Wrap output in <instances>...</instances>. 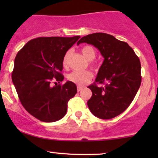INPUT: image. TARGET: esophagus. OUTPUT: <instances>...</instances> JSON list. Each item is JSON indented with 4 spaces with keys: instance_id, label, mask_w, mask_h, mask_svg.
<instances>
[{
    "instance_id": "obj_1",
    "label": "esophagus",
    "mask_w": 158,
    "mask_h": 158,
    "mask_svg": "<svg viewBox=\"0 0 158 158\" xmlns=\"http://www.w3.org/2000/svg\"><path fill=\"white\" fill-rule=\"evenodd\" d=\"M83 88H84V87H83V86H79V85H78V86H77V90H78V91H80V90H82Z\"/></svg>"
}]
</instances>
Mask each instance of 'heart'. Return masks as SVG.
Segmentation results:
<instances>
[{
    "mask_svg": "<svg viewBox=\"0 0 158 158\" xmlns=\"http://www.w3.org/2000/svg\"><path fill=\"white\" fill-rule=\"evenodd\" d=\"M81 52L82 55L85 56L88 61H92L96 57V50L92 46L86 45L81 49ZM69 58H70V52H67L63 57L62 64L63 66L66 68L68 65ZM93 78V73L90 70H85V71H73L68 75V80L71 82L77 84L79 86L86 85L88 81L91 80Z\"/></svg>",
    "mask_w": 158,
    "mask_h": 158,
    "instance_id": "1",
    "label": "heart"
}]
</instances>
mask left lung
I'll use <instances>...</instances> for the list:
<instances>
[{
  "label": "left lung",
  "instance_id": "1",
  "mask_svg": "<svg viewBox=\"0 0 158 158\" xmlns=\"http://www.w3.org/2000/svg\"><path fill=\"white\" fill-rule=\"evenodd\" d=\"M94 45L104 58L95 83L88 86L92 97L88 106L98 118L112 119L130 106L141 84L139 58L126 42L109 34L97 32L84 36L77 42Z\"/></svg>",
  "mask_w": 158,
  "mask_h": 158
}]
</instances>
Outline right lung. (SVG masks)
<instances>
[{"label":"right lung","instance_id":"add662e5","mask_svg":"<svg viewBox=\"0 0 158 158\" xmlns=\"http://www.w3.org/2000/svg\"><path fill=\"white\" fill-rule=\"evenodd\" d=\"M80 36L39 37L30 40L18 52L12 79L23 108L39 120L52 123L67 113L68 102L77 93V85L62 81L64 54ZM60 83V82H59Z\"/></svg>","mask_w":158,"mask_h":158}]
</instances>
